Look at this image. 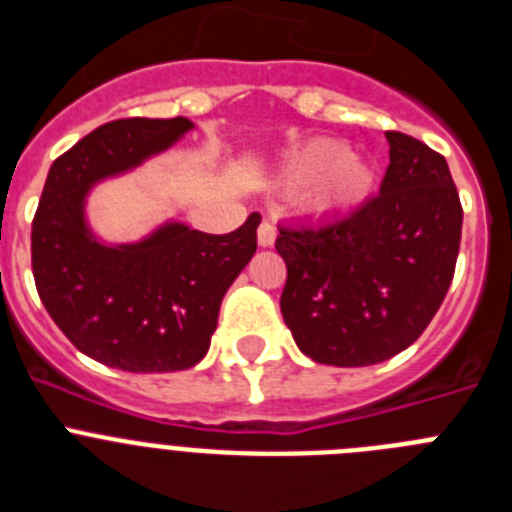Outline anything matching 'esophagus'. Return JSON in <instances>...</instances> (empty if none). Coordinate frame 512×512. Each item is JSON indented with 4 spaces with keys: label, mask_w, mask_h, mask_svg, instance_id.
<instances>
[{
    "label": "esophagus",
    "mask_w": 512,
    "mask_h": 512,
    "mask_svg": "<svg viewBox=\"0 0 512 512\" xmlns=\"http://www.w3.org/2000/svg\"><path fill=\"white\" fill-rule=\"evenodd\" d=\"M274 238H277V230H274V225H271L269 220H264V223L259 225V246L261 248L274 246Z\"/></svg>",
    "instance_id": "obj_1"
}]
</instances>
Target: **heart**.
<instances>
[{"label": "heart", "instance_id": "heart-1", "mask_svg": "<svg viewBox=\"0 0 512 512\" xmlns=\"http://www.w3.org/2000/svg\"><path fill=\"white\" fill-rule=\"evenodd\" d=\"M279 179L287 187H307L305 210L330 217L364 202L374 174L364 158L348 153L343 143L318 138L284 158Z\"/></svg>", "mask_w": 512, "mask_h": 512}]
</instances>
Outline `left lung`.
Listing matches in <instances>:
<instances>
[{
	"instance_id": "left-lung-1",
	"label": "left lung",
	"mask_w": 512,
	"mask_h": 512,
	"mask_svg": "<svg viewBox=\"0 0 512 512\" xmlns=\"http://www.w3.org/2000/svg\"><path fill=\"white\" fill-rule=\"evenodd\" d=\"M390 166L377 197L325 225L279 228L282 318L318 364L372 366L428 328L454 277L461 202L446 158L384 133Z\"/></svg>"
}]
</instances>
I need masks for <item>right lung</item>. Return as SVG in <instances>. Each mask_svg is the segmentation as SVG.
Returning <instances> with one entry per match:
<instances>
[{"mask_svg":"<svg viewBox=\"0 0 512 512\" xmlns=\"http://www.w3.org/2000/svg\"><path fill=\"white\" fill-rule=\"evenodd\" d=\"M194 130L187 117L107 122L56 158L33 220V277L53 323L81 354L133 374L205 359L220 302L256 253L259 212L228 235L164 220L138 241L94 233L87 200Z\"/></svg>","mask_w":512,"mask_h":512,"instance_id":"obj_1","label":"right lung"}]
</instances>
